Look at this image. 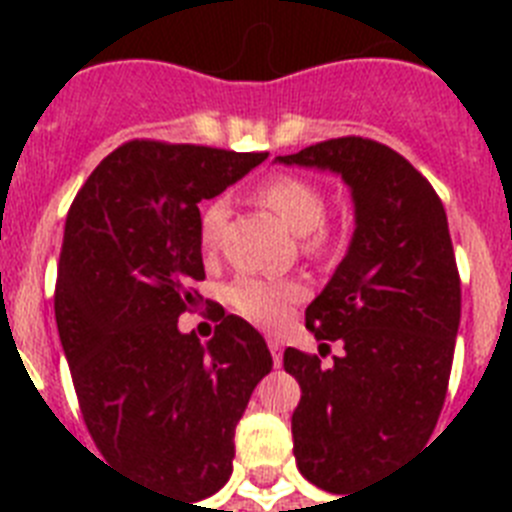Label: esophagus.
I'll return each mask as SVG.
<instances>
[{
    "label": "esophagus",
    "instance_id": "obj_1",
    "mask_svg": "<svg viewBox=\"0 0 512 512\" xmlns=\"http://www.w3.org/2000/svg\"><path fill=\"white\" fill-rule=\"evenodd\" d=\"M268 348H271V356H273V364L281 366V342L276 337H268Z\"/></svg>",
    "mask_w": 512,
    "mask_h": 512
}]
</instances>
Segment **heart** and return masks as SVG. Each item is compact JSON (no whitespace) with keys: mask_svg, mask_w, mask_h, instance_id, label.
I'll list each match as a JSON object with an SVG mask.
<instances>
[{"mask_svg":"<svg viewBox=\"0 0 512 512\" xmlns=\"http://www.w3.org/2000/svg\"><path fill=\"white\" fill-rule=\"evenodd\" d=\"M257 199L297 236H311L319 244V228L327 220V199L316 183L297 175H276L257 188ZM228 204L215 199L204 207L199 220V239L204 249H215L223 231ZM303 297V287L295 281L239 276L228 287V303L239 316L260 327H276L287 316L289 305Z\"/></svg>","mask_w":512,"mask_h":512,"instance_id":"heart-1","label":"heart"}]
</instances>
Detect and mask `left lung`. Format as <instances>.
<instances>
[{
	"instance_id": "left-lung-1",
	"label": "left lung",
	"mask_w": 512,
	"mask_h": 512,
	"mask_svg": "<svg viewBox=\"0 0 512 512\" xmlns=\"http://www.w3.org/2000/svg\"><path fill=\"white\" fill-rule=\"evenodd\" d=\"M276 162L335 172L353 199L348 252L305 308L316 340H340L345 353L324 369L319 356L284 350L303 390L292 414L297 468L350 497L428 444L444 406L460 329L449 223L433 185L374 140H327Z\"/></svg>"
}]
</instances>
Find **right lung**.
Here are the masks:
<instances>
[{
	"mask_svg": "<svg viewBox=\"0 0 512 512\" xmlns=\"http://www.w3.org/2000/svg\"><path fill=\"white\" fill-rule=\"evenodd\" d=\"M268 154L132 140L95 167L68 209L55 321L92 441L114 465L180 494H215L233 430L273 358L263 335L220 316L215 337L177 319L204 279L199 201Z\"/></svg>",
	"mask_w": 512,
	"mask_h": 512,
	"instance_id": "right-lung-1",
	"label": "right lung"
}]
</instances>
